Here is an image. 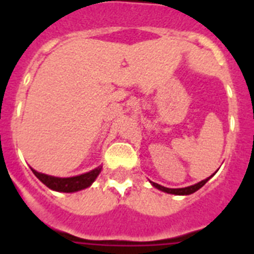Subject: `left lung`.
Listing matches in <instances>:
<instances>
[{
    "label": "left lung",
    "instance_id": "8db88e82",
    "mask_svg": "<svg viewBox=\"0 0 254 254\" xmlns=\"http://www.w3.org/2000/svg\"><path fill=\"white\" fill-rule=\"evenodd\" d=\"M211 177H212V176H211ZM211 177H208L207 179H203V181H201V182H199V183H197V185L190 186V187H186V188H167V187H163V186L158 185V183H154V182H152V186L158 188V190H163V192H167V193H172V194H190V193H193V192H196V190H198L199 188L202 187V186L205 185L206 182H207L208 179L211 178Z\"/></svg>",
    "mask_w": 254,
    "mask_h": 254
}]
</instances>
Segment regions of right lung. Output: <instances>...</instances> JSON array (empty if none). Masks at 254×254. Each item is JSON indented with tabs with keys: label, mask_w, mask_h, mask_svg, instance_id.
<instances>
[{
	"label": "right lung",
	"mask_w": 254,
	"mask_h": 254,
	"mask_svg": "<svg viewBox=\"0 0 254 254\" xmlns=\"http://www.w3.org/2000/svg\"><path fill=\"white\" fill-rule=\"evenodd\" d=\"M31 170L35 174V177L51 190H58V192H76V190L89 187L95 181L96 177L99 176L102 167L96 168V169L91 170L89 173H85V174H81V176L71 177V178H57V177H51L47 176V174L38 173L34 169Z\"/></svg>",
	"instance_id": "right-lung-1"
}]
</instances>
